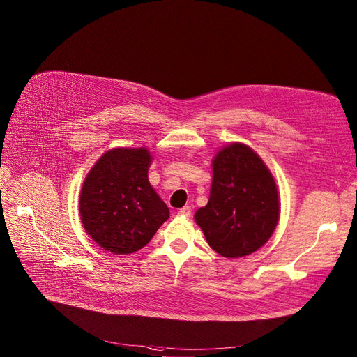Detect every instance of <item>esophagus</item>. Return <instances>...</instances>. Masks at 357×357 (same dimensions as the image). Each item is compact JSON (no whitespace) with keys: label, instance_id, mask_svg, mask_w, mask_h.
Segmentation results:
<instances>
[{"label":"esophagus","instance_id":"34e87169","mask_svg":"<svg viewBox=\"0 0 357 357\" xmlns=\"http://www.w3.org/2000/svg\"><path fill=\"white\" fill-rule=\"evenodd\" d=\"M191 212H192L191 206H183V208L178 209V215H181V217H191Z\"/></svg>","mask_w":357,"mask_h":357}]
</instances>
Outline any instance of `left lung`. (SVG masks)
<instances>
[{
  "instance_id": "8db88e82",
  "label": "left lung",
  "mask_w": 357,
  "mask_h": 357,
  "mask_svg": "<svg viewBox=\"0 0 357 357\" xmlns=\"http://www.w3.org/2000/svg\"><path fill=\"white\" fill-rule=\"evenodd\" d=\"M209 201L195 212L209 247L222 257L255 252L273 235L280 217L275 181L244 144L224 146L212 160Z\"/></svg>"
}]
</instances>
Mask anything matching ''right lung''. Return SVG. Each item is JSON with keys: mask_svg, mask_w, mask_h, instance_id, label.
<instances>
[{"mask_svg": "<svg viewBox=\"0 0 357 357\" xmlns=\"http://www.w3.org/2000/svg\"><path fill=\"white\" fill-rule=\"evenodd\" d=\"M146 148H114L93 165L79 201L86 232L103 250L132 254L144 248L169 218V209L149 183Z\"/></svg>", "mask_w": 357, "mask_h": 357, "instance_id": "1", "label": "right lung"}]
</instances>
